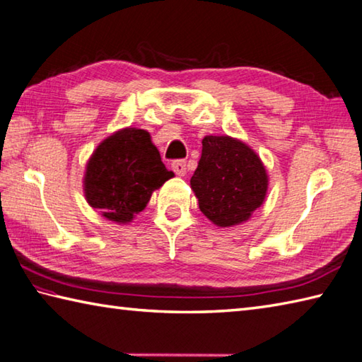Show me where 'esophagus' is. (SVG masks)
I'll list each match as a JSON object with an SVG mask.
<instances>
[{
    "mask_svg": "<svg viewBox=\"0 0 362 362\" xmlns=\"http://www.w3.org/2000/svg\"><path fill=\"white\" fill-rule=\"evenodd\" d=\"M173 171L177 174V175H185L187 174V161L183 160H175L173 161Z\"/></svg>",
    "mask_w": 362,
    "mask_h": 362,
    "instance_id": "esophagus-1",
    "label": "esophagus"
}]
</instances>
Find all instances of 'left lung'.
Masks as SVG:
<instances>
[{
	"label": "left lung",
	"mask_w": 362,
	"mask_h": 362,
	"mask_svg": "<svg viewBox=\"0 0 362 362\" xmlns=\"http://www.w3.org/2000/svg\"><path fill=\"white\" fill-rule=\"evenodd\" d=\"M199 209L218 228L246 223L265 201L268 174L259 155L243 141L209 134L189 180Z\"/></svg>",
	"instance_id": "8db88e82"
}]
</instances>
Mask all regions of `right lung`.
<instances>
[{
    "label": "right lung",
    "instance_id": "right-lung-1",
    "mask_svg": "<svg viewBox=\"0 0 362 362\" xmlns=\"http://www.w3.org/2000/svg\"><path fill=\"white\" fill-rule=\"evenodd\" d=\"M174 173L163 165L151 133L125 127L105 138L88 160L83 191L92 209L117 224H129L146 209L155 189Z\"/></svg>",
    "mask_w": 362,
    "mask_h": 362
}]
</instances>
